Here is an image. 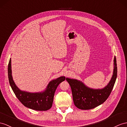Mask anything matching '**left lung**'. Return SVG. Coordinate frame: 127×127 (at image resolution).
<instances>
[{
	"mask_svg": "<svg viewBox=\"0 0 127 127\" xmlns=\"http://www.w3.org/2000/svg\"><path fill=\"white\" fill-rule=\"evenodd\" d=\"M114 69L112 79L108 85L101 89H93L75 79L67 78L71 87L75 106L82 110L91 109L103 103L109 97L115 84L117 77V64L114 58Z\"/></svg>",
	"mask_w": 127,
	"mask_h": 127,
	"instance_id": "8db88e82",
	"label": "left lung"
}]
</instances>
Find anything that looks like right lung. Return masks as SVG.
I'll use <instances>...</instances> for the list:
<instances>
[{"mask_svg":"<svg viewBox=\"0 0 127 127\" xmlns=\"http://www.w3.org/2000/svg\"><path fill=\"white\" fill-rule=\"evenodd\" d=\"M11 71V60L10 59L8 65V76L12 90L18 100L24 106L35 110L45 111L50 109L53 104L55 90L58 85L66 79L64 76L60 77L49 82L46 90L44 92L31 93L21 91L17 87L12 79Z\"/></svg>","mask_w":127,"mask_h":127,"instance_id":"1","label":"right lung"}]
</instances>
